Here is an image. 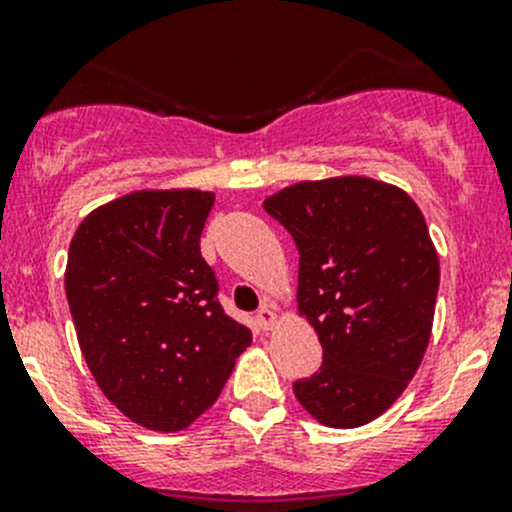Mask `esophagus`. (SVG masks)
Masks as SVG:
<instances>
[{"mask_svg":"<svg viewBox=\"0 0 512 512\" xmlns=\"http://www.w3.org/2000/svg\"><path fill=\"white\" fill-rule=\"evenodd\" d=\"M257 324H260V327L267 332V329H272L277 324V314L272 312L270 307H262L260 312H257Z\"/></svg>","mask_w":512,"mask_h":512,"instance_id":"esophagus-1","label":"esophagus"}]
</instances>
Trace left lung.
<instances>
[{
	"instance_id": "left-lung-1",
	"label": "left lung",
	"mask_w": 512,
	"mask_h": 512,
	"mask_svg": "<svg viewBox=\"0 0 512 512\" xmlns=\"http://www.w3.org/2000/svg\"><path fill=\"white\" fill-rule=\"evenodd\" d=\"M262 205L294 237L299 317L324 349L294 396L324 426H364L404 394L431 339L441 267L423 213L366 175L302 180Z\"/></svg>"
}]
</instances>
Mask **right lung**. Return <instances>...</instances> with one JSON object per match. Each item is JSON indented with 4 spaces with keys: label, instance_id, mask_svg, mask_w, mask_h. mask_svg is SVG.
Wrapping results in <instances>:
<instances>
[{
    "label": "right lung",
    "instance_id": "obj_1",
    "mask_svg": "<svg viewBox=\"0 0 512 512\" xmlns=\"http://www.w3.org/2000/svg\"><path fill=\"white\" fill-rule=\"evenodd\" d=\"M213 203L208 190H133L71 237L64 285L81 354L103 396L151 431L208 411L252 344L200 255Z\"/></svg>",
    "mask_w": 512,
    "mask_h": 512
}]
</instances>
